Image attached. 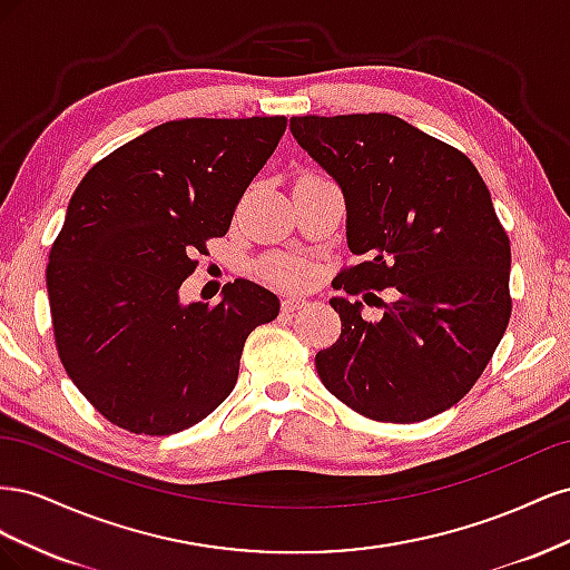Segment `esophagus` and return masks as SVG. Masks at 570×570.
I'll return each instance as SVG.
<instances>
[{
  "label": "esophagus",
  "instance_id": "esophagus-1",
  "mask_svg": "<svg viewBox=\"0 0 570 570\" xmlns=\"http://www.w3.org/2000/svg\"><path fill=\"white\" fill-rule=\"evenodd\" d=\"M306 299L302 297H285L283 299V312H297V308H304Z\"/></svg>",
  "mask_w": 570,
  "mask_h": 570
}]
</instances>
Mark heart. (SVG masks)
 Here are the masks:
<instances>
[{"label":"heart","mask_w":570,"mask_h":570,"mask_svg":"<svg viewBox=\"0 0 570 570\" xmlns=\"http://www.w3.org/2000/svg\"><path fill=\"white\" fill-rule=\"evenodd\" d=\"M268 281L285 285V287H302L314 275V266L302 256H275L262 266Z\"/></svg>","instance_id":"obj_1"}]
</instances>
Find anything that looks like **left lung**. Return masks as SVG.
Returning a JSON list of instances; mask_svg holds the SVG:
<instances>
[{
  "instance_id": "obj_1",
  "label": "left lung",
  "mask_w": 570,
  "mask_h": 570,
  "mask_svg": "<svg viewBox=\"0 0 570 570\" xmlns=\"http://www.w3.org/2000/svg\"><path fill=\"white\" fill-rule=\"evenodd\" d=\"M297 145L347 206V247L366 262L337 289L394 287L381 321L333 297L342 333L316 354L327 392L383 423L454 406L485 371L509 316L511 247L488 185L459 149L392 114L292 116Z\"/></svg>"
}]
</instances>
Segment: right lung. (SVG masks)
Instances as JSON below:
<instances>
[{
	"mask_svg": "<svg viewBox=\"0 0 570 570\" xmlns=\"http://www.w3.org/2000/svg\"><path fill=\"white\" fill-rule=\"evenodd\" d=\"M285 116L168 120L95 164L49 252L61 364L101 416L137 435L199 423L237 383L247 335L281 312L237 278L216 306L180 302L195 254L230 228Z\"/></svg>",
	"mask_w": 570,
	"mask_h": 570,
	"instance_id": "1",
	"label": "right lung"
}]
</instances>
